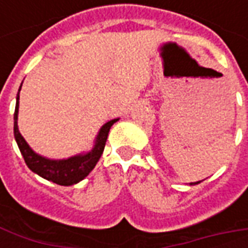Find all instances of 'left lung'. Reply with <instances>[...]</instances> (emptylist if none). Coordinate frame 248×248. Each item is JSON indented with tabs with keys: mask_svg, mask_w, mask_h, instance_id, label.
Returning a JSON list of instances; mask_svg holds the SVG:
<instances>
[{
	"mask_svg": "<svg viewBox=\"0 0 248 248\" xmlns=\"http://www.w3.org/2000/svg\"><path fill=\"white\" fill-rule=\"evenodd\" d=\"M202 182V181H199V182H191L190 183V186H194V185H198V183H201Z\"/></svg>",
	"mask_w": 248,
	"mask_h": 248,
	"instance_id": "1",
	"label": "left lung"
}]
</instances>
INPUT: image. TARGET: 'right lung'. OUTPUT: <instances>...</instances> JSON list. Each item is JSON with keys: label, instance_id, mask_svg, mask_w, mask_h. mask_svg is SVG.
Returning a JSON list of instances; mask_svg holds the SVG:
<instances>
[{"label": "right lung", "instance_id": "right-lung-1", "mask_svg": "<svg viewBox=\"0 0 248 248\" xmlns=\"http://www.w3.org/2000/svg\"><path fill=\"white\" fill-rule=\"evenodd\" d=\"M22 86V83H21ZM21 86L18 89V94L16 98V110H14V138L18 145V149L21 154L24 156L25 163L28 165L30 170L40 175L46 181H50L53 183H57L60 186H73L76 183L81 182L82 179L92 172V170L95 167L97 162L102 155L105 143L108 140V131L111 129L119 118L111 119L103 124L98 131L97 137L94 140V145L90 151L81 153L77 155L63 158V159H50L46 156L41 155L35 153L25 140V138L21 135L18 130V108H19V92Z\"/></svg>", "mask_w": 248, "mask_h": 248}]
</instances>
